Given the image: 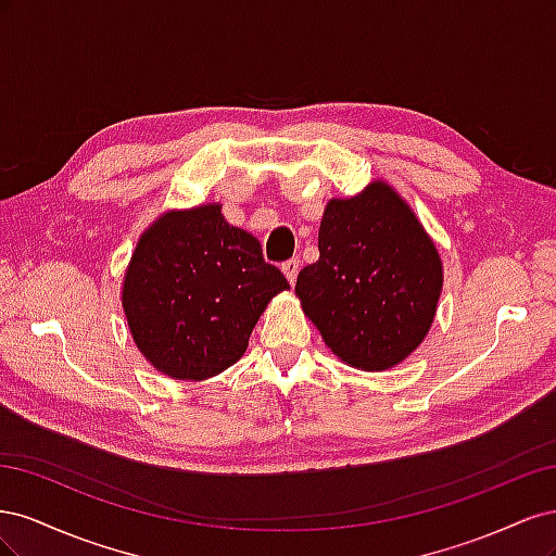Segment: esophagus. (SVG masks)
Here are the masks:
<instances>
[{
    "mask_svg": "<svg viewBox=\"0 0 556 556\" xmlns=\"http://www.w3.org/2000/svg\"><path fill=\"white\" fill-rule=\"evenodd\" d=\"M299 268H301V262L296 257H292V260H288V262L282 264V274H285V278L290 280V285H294V280L299 276Z\"/></svg>",
    "mask_w": 556,
    "mask_h": 556,
    "instance_id": "34e87169",
    "label": "esophagus"
}]
</instances>
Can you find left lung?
<instances>
[{"label":"left lung","instance_id":"8db88e82","mask_svg":"<svg viewBox=\"0 0 556 556\" xmlns=\"http://www.w3.org/2000/svg\"><path fill=\"white\" fill-rule=\"evenodd\" d=\"M317 248L294 292L333 355L374 374L410 357L439 311L443 262L408 201L387 180L329 199Z\"/></svg>","mask_w":556,"mask_h":556}]
</instances>
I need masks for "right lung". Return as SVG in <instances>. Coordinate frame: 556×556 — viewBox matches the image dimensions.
<instances>
[{"label": "right lung", "mask_w": 556, "mask_h": 556, "mask_svg": "<svg viewBox=\"0 0 556 556\" xmlns=\"http://www.w3.org/2000/svg\"><path fill=\"white\" fill-rule=\"evenodd\" d=\"M290 282L266 264L250 231L223 204L164 211L141 233L121 301L134 345L166 378L201 382L227 371Z\"/></svg>", "instance_id": "add662e5"}]
</instances>
